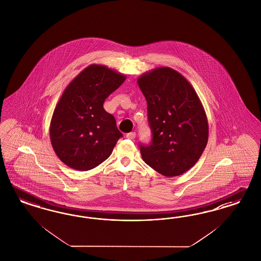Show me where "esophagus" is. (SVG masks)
<instances>
[{"instance_id":"1","label":"esophagus","mask_w":261,"mask_h":261,"mask_svg":"<svg viewBox=\"0 0 261 261\" xmlns=\"http://www.w3.org/2000/svg\"><path fill=\"white\" fill-rule=\"evenodd\" d=\"M126 137L129 139V140H134L136 138V133L135 132H130V133H128Z\"/></svg>"}]
</instances>
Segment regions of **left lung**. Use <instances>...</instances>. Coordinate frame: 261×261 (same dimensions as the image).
Segmentation results:
<instances>
[{"mask_svg":"<svg viewBox=\"0 0 261 261\" xmlns=\"http://www.w3.org/2000/svg\"><path fill=\"white\" fill-rule=\"evenodd\" d=\"M137 82L152 131L150 144L140 146L143 160L162 175L178 176L198 162L206 146L204 108L187 79L170 67L145 72Z\"/></svg>","mask_w":261,"mask_h":261,"instance_id":"1","label":"left lung"}]
</instances>
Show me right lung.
<instances>
[{"instance_id": "1", "label": "right lung", "mask_w": 261, "mask_h": 261, "mask_svg": "<svg viewBox=\"0 0 261 261\" xmlns=\"http://www.w3.org/2000/svg\"><path fill=\"white\" fill-rule=\"evenodd\" d=\"M126 76L101 64H90L65 88L53 113L50 140L57 156L77 171L104 162L122 134L103 104Z\"/></svg>"}]
</instances>
